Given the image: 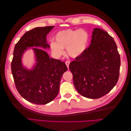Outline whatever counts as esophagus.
Segmentation results:
<instances>
[{"label": "esophagus", "instance_id": "esophagus-1", "mask_svg": "<svg viewBox=\"0 0 131 131\" xmlns=\"http://www.w3.org/2000/svg\"><path fill=\"white\" fill-rule=\"evenodd\" d=\"M70 61H69V60L66 61V62H65L66 65L67 66V67H68V69H69V64H70Z\"/></svg>", "mask_w": 131, "mask_h": 131}]
</instances>
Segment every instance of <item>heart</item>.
I'll return each instance as SVG.
<instances>
[{
    "instance_id": "1",
    "label": "heart",
    "mask_w": 131,
    "mask_h": 131,
    "mask_svg": "<svg viewBox=\"0 0 131 131\" xmlns=\"http://www.w3.org/2000/svg\"><path fill=\"white\" fill-rule=\"evenodd\" d=\"M56 42L52 41L50 46L52 52L57 57L64 54L63 49H67L69 55L77 57L81 55L87 49L90 35L85 30H66L57 33Z\"/></svg>"
}]
</instances>
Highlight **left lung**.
<instances>
[{
  "label": "left lung",
  "instance_id": "1",
  "mask_svg": "<svg viewBox=\"0 0 131 131\" xmlns=\"http://www.w3.org/2000/svg\"><path fill=\"white\" fill-rule=\"evenodd\" d=\"M121 57L112 37L99 28L92 32L91 44L69 65L73 82L85 97L97 99L105 96L119 79Z\"/></svg>",
  "mask_w": 131,
  "mask_h": 131
}]
</instances>
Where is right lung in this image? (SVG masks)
<instances>
[{
	"label": "right lung",
	"instance_id": "1",
	"mask_svg": "<svg viewBox=\"0 0 131 131\" xmlns=\"http://www.w3.org/2000/svg\"><path fill=\"white\" fill-rule=\"evenodd\" d=\"M54 26L36 27L27 31L16 43L11 62V70L17 90L27 101L44 105L56 98L59 92L61 77L68 70L64 62L49 57L44 49L34 48L37 63L32 70H27L21 58L27 47L49 48L47 34Z\"/></svg>",
	"mask_w": 131,
	"mask_h": 131
}]
</instances>
